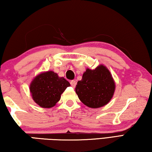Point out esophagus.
<instances>
[{
  "instance_id": "esophagus-1",
  "label": "esophagus",
  "mask_w": 152,
  "mask_h": 152,
  "mask_svg": "<svg viewBox=\"0 0 152 152\" xmlns=\"http://www.w3.org/2000/svg\"><path fill=\"white\" fill-rule=\"evenodd\" d=\"M70 84L71 86L73 87V88H75V86L76 85V82L75 80H71L70 81Z\"/></svg>"
}]
</instances>
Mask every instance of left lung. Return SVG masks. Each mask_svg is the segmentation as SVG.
<instances>
[{
    "label": "left lung",
    "mask_w": 152,
    "mask_h": 152,
    "mask_svg": "<svg viewBox=\"0 0 152 152\" xmlns=\"http://www.w3.org/2000/svg\"><path fill=\"white\" fill-rule=\"evenodd\" d=\"M115 85L109 70L101 65L95 70L86 69L77 82L76 92L82 103L91 108L104 106L112 99Z\"/></svg>",
    "instance_id": "obj_1"
}]
</instances>
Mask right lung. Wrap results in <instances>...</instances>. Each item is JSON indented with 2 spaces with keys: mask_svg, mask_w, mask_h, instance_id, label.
I'll use <instances>...</instances> for the list:
<instances>
[{
  "mask_svg": "<svg viewBox=\"0 0 152 152\" xmlns=\"http://www.w3.org/2000/svg\"><path fill=\"white\" fill-rule=\"evenodd\" d=\"M70 84L52 71L40 74L33 79L30 92L36 103L43 108H51L60 101L61 94Z\"/></svg>",
  "mask_w": 152,
  "mask_h": 152,
  "instance_id": "1",
  "label": "right lung"
}]
</instances>
